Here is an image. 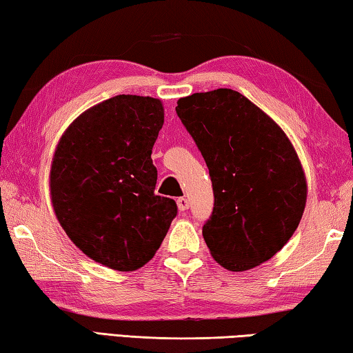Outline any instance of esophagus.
<instances>
[{"instance_id": "1", "label": "esophagus", "mask_w": 353, "mask_h": 353, "mask_svg": "<svg viewBox=\"0 0 353 353\" xmlns=\"http://www.w3.org/2000/svg\"><path fill=\"white\" fill-rule=\"evenodd\" d=\"M176 206L180 211H188L189 209V200L184 199V196H181V199L176 200Z\"/></svg>"}]
</instances>
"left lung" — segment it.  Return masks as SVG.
I'll use <instances>...</instances> for the list:
<instances>
[{"instance_id":"obj_1","label":"left lung","mask_w":353,"mask_h":353,"mask_svg":"<svg viewBox=\"0 0 353 353\" xmlns=\"http://www.w3.org/2000/svg\"><path fill=\"white\" fill-rule=\"evenodd\" d=\"M176 103L211 175L215 201L203 237L215 262L246 271L270 261L305 209V173L292 141L239 91L195 92Z\"/></svg>"}]
</instances>
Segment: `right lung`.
Here are the masks:
<instances>
[{
	"mask_svg": "<svg viewBox=\"0 0 353 353\" xmlns=\"http://www.w3.org/2000/svg\"><path fill=\"white\" fill-rule=\"evenodd\" d=\"M159 99L119 94L83 111L55 147L49 190L60 226L97 263L134 271L163 243L176 203L154 195Z\"/></svg>",
	"mask_w": 353,
	"mask_h": 353,
	"instance_id": "right-lung-1",
	"label": "right lung"
}]
</instances>
